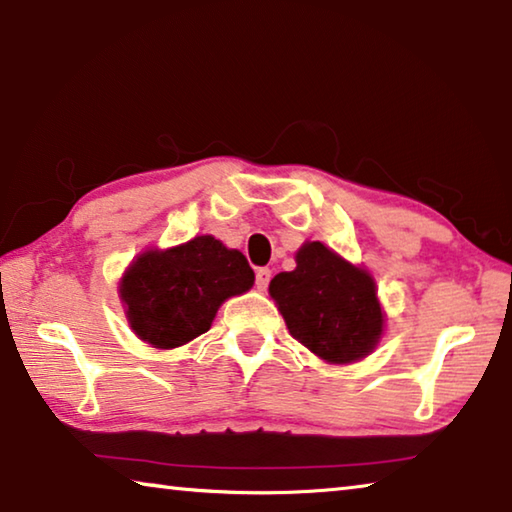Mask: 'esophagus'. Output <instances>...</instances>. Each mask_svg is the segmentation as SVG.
<instances>
[{
	"label": "esophagus",
	"instance_id": "34e87169",
	"mask_svg": "<svg viewBox=\"0 0 512 512\" xmlns=\"http://www.w3.org/2000/svg\"><path fill=\"white\" fill-rule=\"evenodd\" d=\"M268 282H271V271H268V268H257V273H255L257 289H259V291H266Z\"/></svg>",
	"mask_w": 512,
	"mask_h": 512
}]
</instances>
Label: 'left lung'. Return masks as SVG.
Instances as JSON below:
<instances>
[{
  "label": "left lung",
  "instance_id": "8db88e82",
  "mask_svg": "<svg viewBox=\"0 0 512 512\" xmlns=\"http://www.w3.org/2000/svg\"><path fill=\"white\" fill-rule=\"evenodd\" d=\"M268 293L293 339L327 363L366 359L384 336L375 277L320 241H305L296 268L277 273Z\"/></svg>",
  "mask_w": 512,
  "mask_h": 512
}]
</instances>
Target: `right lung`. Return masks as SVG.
<instances>
[{"mask_svg": "<svg viewBox=\"0 0 512 512\" xmlns=\"http://www.w3.org/2000/svg\"><path fill=\"white\" fill-rule=\"evenodd\" d=\"M253 282L239 250L201 235L167 250L146 248L128 264L117 291L137 339L171 350L205 334L223 302Z\"/></svg>", "mask_w": 512, "mask_h": 512, "instance_id": "right-lung-1", "label": "right lung"}]
</instances>
